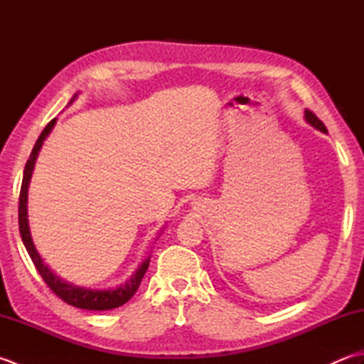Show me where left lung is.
Masks as SVG:
<instances>
[{
	"mask_svg": "<svg viewBox=\"0 0 364 364\" xmlns=\"http://www.w3.org/2000/svg\"><path fill=\"white\" fill-rule=\"evenodd\" d=\"M305 119H306V122L310 123V125H313L314 128H318L319 131H322V133H327L326 125H323V123L318 119V115H316L314 112H311L310 109H305Z\"/></svg>",
	"mask_w": 364,
	"mask_h": 364,
	"instance_id": "1",
	"label": "left lung"
}]
</instances>
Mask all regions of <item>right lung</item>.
<instances>
[{
  "mask_svg": "<svg viewBox=\"0 0 364 364\" xmlns=\"http://www.w3.org/2000/svg\"><path fill=\"white\" fill-rule=\"evenodd\" d=\"M54 123H56V119H53L48 125L45 127L42 134L38 136L37 142L33 149V153H31V156L25 166V172H23V181H21V189H20V198H18V228H20L21 241H23V244H25L29 257H31V259H33L37 272L41 274V277L43 278V282L48 284V288L54 294H56L59 299H63L65 304L76 306V308H82V310H92V311L112 310V308L125 305L127 301L134 296L137 288L141 286V282L146 272V269H149L150 258L142 262L141 267L136 270V274L131 277V280L127 284L119 286L117 289L92 291V289H84V288H78V286H73L70 283L60 280L56 274H53V270L48 269V266H46L43 259L41 258V255L37 253L36 247L33 244V239H31L29 225H28V211H26L28 184L31 180V173H33L37 153H38V150H41L45 137L50 134V131L53 129Z\"/></svg>",
  "mask_w": 364,
  "mask_h": 364,
  "instance_id": "right-lung-1",
  "label": "right lung"
}]
</instances>
